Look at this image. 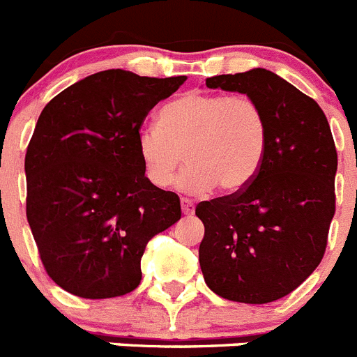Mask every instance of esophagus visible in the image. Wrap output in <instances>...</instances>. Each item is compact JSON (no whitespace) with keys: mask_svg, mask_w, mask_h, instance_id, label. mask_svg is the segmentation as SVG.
Instances as JSON below:
<instances>
[{"mask_svg":"<svg viewBox=\"0 0 357 357\" xmlns=\"http://www.w3.org/2000/svg\"><path fill=\"white\" fill-rule=\"evenodd\" d=\"M181 206H182V213H184L185 216H191V214H195V206L191 200H188V198H182Z\"/></svg>","mask_w":357,"mask_h":357,"instance_id":"esophagus-1","label":"esophagus"}]
</instances>
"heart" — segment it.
<instances>
[{
	"mask_svg": "<svg viewBox=\"0 0 357 357\" xmlns=\"http://www.w3.org/2000/svg\"><path fill=\"white\" fill-rule=\"evenodd\" d=\"M268 148L263 107L247 94L188 93L166 103L159 125L137 134V155L155 188L172 184L185 151L188 168L176 185L185 193H209L220 185L236 193L254 181Z\"/></svg>",
	"mask_w": 357,
	"mask_h": 357,
	"instance_id": "b5f03b06",
	"label": "heart"
}]
</instances>
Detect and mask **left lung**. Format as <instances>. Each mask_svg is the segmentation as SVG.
<instances>
[{
	"label": "left lung",
	"instance_id": "1",
	"mask_svg": "<svg viewBox=\"0 0 357 357\" xmlns=\"http://www.w3.org/2000/svg\"><path fill=\"white\" fill-rule=\"evenodd\" d=\"M206 85L263 107L268 148L250 184L197 206L206 227L202 273L227 301L268 304L298 288L326 254L336 207L333 134L313 98L268 69L218 75Z\"/></svg>",
	"mask_w": 357,
	"mask_h": 357
}]
</instances>
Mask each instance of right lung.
Returning <instances> with one entry per match:
<instances>
[{"instance_id":"obj_1","label":"right lung","mask_w":357,"mask_h":357,"mask_svg":"<svg viewBox=\"0 0 357 357\" xmlns=\"http://www.w3.org/2000/svg\"><path fill=\"white\" fill-rule=\"evenodd\" d=\"M185 77L94 73L44 107L24 157L26 218L55 284L112 298L141 282L146 243L181 220V200L144 176L137 134Z\"/></svg>"}]
</instances>
